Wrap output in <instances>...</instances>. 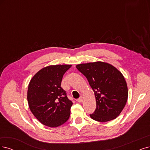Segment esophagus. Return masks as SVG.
I'll return each mask as SVG.
<instances>
[{
    "instance_id": "1",
    "label": "esophagus",
    "mask_w": 150,
    "mask_h": 150,
    "mask_svg": "<svg viewBox=\"0 0 150 150\" xmlns=\"http://www.w3.org/2000/svg\"><path fill=\"white\" fill-rule=\"evenodd\" d=\"M77 101L79 102V103H81L83 101V97L80 96L78 99H77Z\"/></svg>"
}]
</instances>
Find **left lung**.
<instances>
[{"mask_svg": "<svg viewBox=\"0 0 150 150\" xmlns=\"http://www.w3.org/2000/svg\"><path fill=\"white\" fill-rule=\"evenodd\" d=\"M87 79L95 93L96 108L90 114L93 120L106 122L118 117L128 99L124 75L111 64L98 61L76 65Z\"/></svg>", "mask_w": 150, "mask_h": 150, "instance_id": "obj_1", "label": "left lung"}]
</instances>
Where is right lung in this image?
I'll return each instance as SVG.
<instances>
[{
    "instance_id": "1",
    "label": "right lung",
    "mask_w": 150,
    "mask_h": 150,
    "mask_svg": "<svg viewBox=\"0 0 150 150\" xmlns=\"http://www.w3.org/2000/svg\"><path fill=\"white\" fill-rule=\"evenodd\" d=\"M71 65H49L38 71L28 85L30 109L43 125L57 127L68 120L73 104L60 86L64 74Z\"/></svg>"
}]
</instances>
